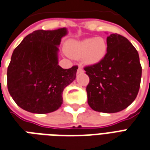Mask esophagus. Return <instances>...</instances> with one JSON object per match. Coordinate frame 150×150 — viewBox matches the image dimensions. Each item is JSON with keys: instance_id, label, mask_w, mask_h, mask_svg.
<instances>
[{"instance_id": "esophagus-1", "label": "esophagus", "mask_w": 150, "mask_h": 150, "mask_svg": "<svg viewBox=\"0 0 150 150\" xmlns=\"http://www.w3.org/2000/svg\"><path fill=\"white\" fill-rule=\"evenodd\" d=\"M83 72H84L83 69V68H82L81 67H79L78 70H77V73L79 74V73H83Z\"/></svg>"}]
</instances>
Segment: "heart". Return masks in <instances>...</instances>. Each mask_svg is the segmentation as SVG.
<instances>
[{
  "label": "heart",
  "mask_w": 150,
  "mask_h": 150,
  "mask_svg": "<svg viewBox=\"0 0 150 150\" xmlns=\"http://www.w3.org/2000/svg\"><path fill=\"white\" fill-rule=\"evenodd\" d=\"M66 51L72 58L82 59L86 65H95L106 56L108 44L103 37L98 36L80 41H70Z\"/></svg>",
  "instance_id": "obj_1"
}]
</instances>
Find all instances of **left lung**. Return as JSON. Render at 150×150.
Segmentation results:
<instances>
[{
  "mask_svg": "<svg viewBox=\"0 0 150 150\" xmlns=\"http://www.w3.org/2000/svg\"><path fill=\"white\" fill-rule=\"evenodd\" d=\"M106 42L105 59L84 67L90 78L87 103L95 111L116 113L128 107L137 97L142 66L137 51L126 37L110 34Z\"/></svg>",
  "mask_w": 150,
  "mask_h": 150,
  "instance_id": "1",
  "label": "left lung"
}]
</instances>
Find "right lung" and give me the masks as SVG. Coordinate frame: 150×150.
Wrapping results in <instances>:
<instances>
[{
	"label": "right lung",
	"mask_w": 150,
	"mask_h": 150,
	"mask_svg": "<svg viewBox=\"0 0 150 150\" xmlns=\"http://www.w3.org/2000/svg\"><path fill=\"white\" fill-rule=\"evenodd\" d=\"M67 34L65 28L34 31L13 51L7 71L8 90L24 110L47 114L62 105L63 91L75 80L78 69L58 65L59 46Z\"/></svg>",
	"instance_id": "right-lung-1"
}]
</instances>
